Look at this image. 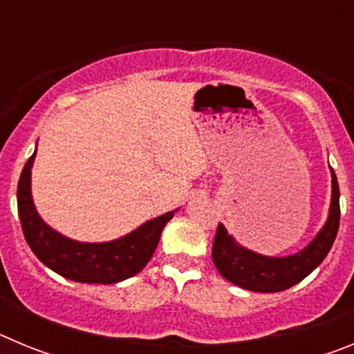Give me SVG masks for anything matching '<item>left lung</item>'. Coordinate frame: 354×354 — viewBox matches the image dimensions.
Returning <instances> with one entry per match:
<instances>
[{"mask_svg":"<svg viewBox=\"0 0 354 354\" xmlns=\"http://www.w3.org/2000/svg\"><path fill=\"white\" fill-rule=\"evenodd\" d=\"M339 183L331 168V205L328 221L310 245L289 257H264L243 248L228 236L223 225L216 228L212 243V261L216 270L228 282L255 292H280L301 282L317 268L335 241L339 232L340 205Z\"/></svg>","mask_w":354,"mask_h":354,"instance_id":"obj_1","label":"left lung"}]
</instances>
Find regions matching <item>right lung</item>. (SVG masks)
<instances>
[{
	"instance_id": "add662e5",
	"label": "right lung",
	"mask_w": 354,
	"mask_h": 354,
	"mask_svg": "<svg viewBox=\"0 0 354 354\" xmlns=\"http://www.w3.org/2000/svg\"><path fill=\"white\" fill-rule=\"evenodd\" d=\"M37 152V150H35ZM31 156L17 184V211L21 227L31 252L49 270L83 283H117L143 270L156 252L162 228L174 211L147 221L134 232L109 243H77L55 232L40 220L31 198Z\"/></svg>"
}]
</instances>
